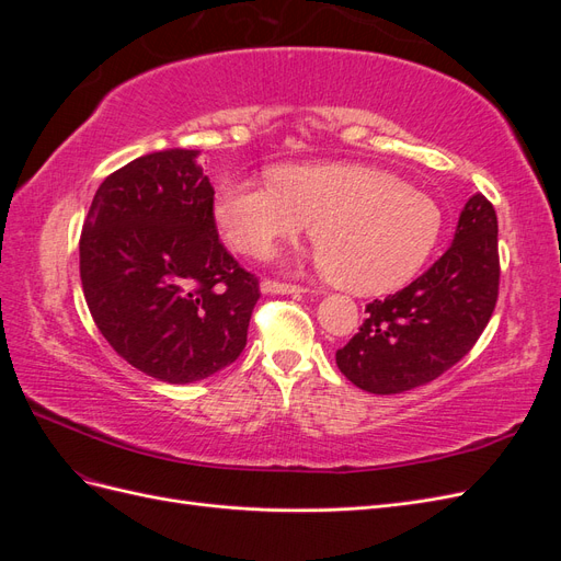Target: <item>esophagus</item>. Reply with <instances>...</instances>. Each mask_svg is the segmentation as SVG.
<instances>
[{
    "label": "esophagus",
    "mask_w": 561,
    "mask_h": 561,
    "mask_svg": "<svg viewBox=\"0 0 561 561\" xmlns=\"http://www.w3.org/2000/svg\"><path fill=\"white\" fill-rule=\"evenodd\" d=\"M262 293H268V295H301V293H307V287L293 285V283H280V280H264Z\"/></svg>",
    "instance_id": "esophagus-1"
}]
</instances>
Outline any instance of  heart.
<instances>
[{"label":"heart","instance_id":"heart-1","mask_svg":"<svg viewBox=\"0 0 561 561\" xmlns=\"http://www.w3.org/2000/svg\"><path fill=\"white\" fill-rule=\"evenodd\" d=\"M271 184L229 180L215 219L233 250L266 260L313 222L316 262L351 293L377 295L410 280L443 233V208L426 192L375 165L285 163Z\"/></svg>","mask_w":561,"mask_h":561}]
</instances>
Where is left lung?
I'll list each match as a JSON object with an SVG mask.
<instances>
[{
    "mask_svg": "<svg viewBox=\"0 0 561 561\" xmlns=\"http://www.w3.org/2000/svg\"><path fill=\"white\" fill-rule=\"evenodd\" d=\"M499 219L474 194L454 243L426 274L365 307V322L336 351L342 375L367 393L396 396L445 375L474 346L499 299Z\"/></svg>",
    "mask_w": 561,
    "mask_h": 561,
    "instance_id": "obj_1",
    "label": "left lung"
}]
</instances>
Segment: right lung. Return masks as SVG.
<instances>
[{
  "instance_id": "obj_1",
  "label": "right lung",
  "mask_w": 561,
  "mask_h": 561,
  "mask_svg": "<svg viewBox=\"0 0 561 561\" xmlns=\"http://www.w3.org/2000/svg\"><path fill=\"white\" fill-rule=\"evenodd\" d=\"M196 149H163L118 168L93 196L79 241L95 325L126 363L194 383L239 358L260 283L215 227V190Z\"/></svg>"
}]
</instances>
